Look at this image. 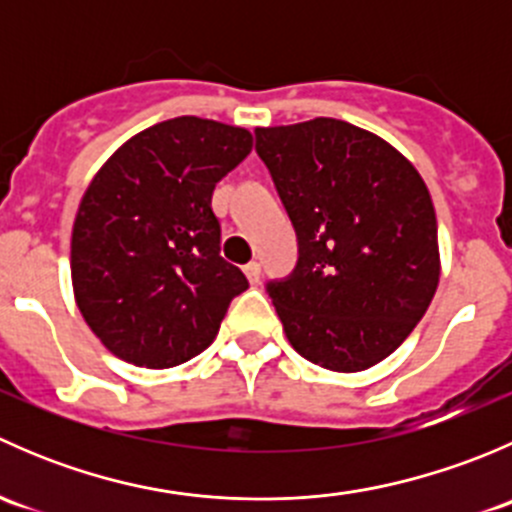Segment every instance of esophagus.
<instances>
[{
	"instance_id": "34e87169",
	"label": "esophagus",
	"mask_w": 512,
	"mask_h": 512,
	"mask_svg": "<svg viewBox=\"0 0 512 512\" xmlns=\"http://www.w3.org/2000/svg\"><path fill=\"white\" fill-rule=\"evenodd\" d=\"M242 270H245V277L250 280V285H257V282H260V262H247Z\"/></svg>"
}]
</instances>
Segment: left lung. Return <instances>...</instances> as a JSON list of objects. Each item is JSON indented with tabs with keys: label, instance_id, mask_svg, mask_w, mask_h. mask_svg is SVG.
I'll list each match as a JSON object with an SVG mask.
<instances>
[{
	"label": "left lung",
	"instance_id": "obj_1",
	"mask_svg": "<svg viewBox=\"0 0 512 512\" xmlns=\"http://www.w3.org/2000/svg\"><path fill=\"white\" fill-rule=\"evenodd\" d=\"M299 257L267 282L294 349L364 371L414 332L441 275L438 225L418 170L374 133L337 118L257 128Z\"/></svg>",
	"mask_w": 512,
	"mask_h": 512
}]
</instances>
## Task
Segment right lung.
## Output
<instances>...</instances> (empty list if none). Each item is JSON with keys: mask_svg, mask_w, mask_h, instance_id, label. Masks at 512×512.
Segmentation results:
<instances>
[{"mask_svg": "<svg viewBox=\"0 0 512 512\" xmlns=\"http://www.w3.org/2000/svg\"><path fill=\"white\" fill-rule=\"evenodd\" d=\"M252 151L250 131L180 116L103 163L71 232L76 304L103 347L170 369L213 344L247 277L220 257L215 183Z\"/></svg>", "mask_w": 512, "mask_h": 512, "instance_id": "obj_1", "label": "right lung"}]
</instances>
